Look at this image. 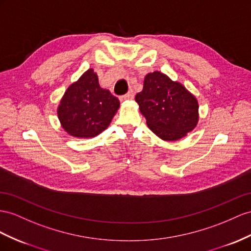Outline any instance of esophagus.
<instances>
[{
	"mask_svg": "<svg viewBox=\"0 0 251 251\" xmlns=\"http://www.w3.org/2000/svg\"><path fill=\"white\" fill-rule=\"evenodd\" d=\"M134 98V93H133V91H129L128 92L127 94H125V95H123L121 98V100H132Z\"/></svg>",
	"mask_w": 251,
	"mask_h": 251,
	"instance_id": "1",
	"label": "esophagus"
}]
</instances>
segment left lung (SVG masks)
I'll return each mask as SVG.
<instances>
[{
	"label": "left lung",
	"instance_id": "8db88e82",
	"mask_svg": "<svg viewBox=\"0 0 251 251\" xmlns=\"http://www.w3.org/2000/svg\"><path fill=\"white\" fill-rule=\"evenodd\" d=\"M140 111L159 138L175 141L195 128L198 102L181 83L158 71L145 76L143 90L136 95Z\"/></svg>",
	"mask_w": 251,
	"mask_h": 251
}]
</instances>
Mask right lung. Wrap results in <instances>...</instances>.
I'll return each mask as SVG.
<instances>
[{"mask_svg": "<svg viewBox=\"0 0 251 251\" xmlns=\"http://www.w3.org/2000/svg\"><path fill=\"white\" fill-rule=\"evenodd\" d=\"M120 107V100L101 89L92 69L71 85L58 107L62 127L71 136L93 138L110 124Z\"/></svg>", "mask_w": 251, "mask_h": 251, "instance_id": "obj_1", "label": "right lung"}]
</instances>
